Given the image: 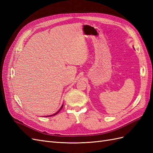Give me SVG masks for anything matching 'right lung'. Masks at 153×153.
I'll list each match as a JSON object with an SVG mask.
<instances>
[{"instance_id": "right-lung-1", "label": "right lung", "mask_w": 153, "mask_h": 153, "mask_svg": "<svg viewBox=\"0 0 153 153\" xmlns=\"http://www.w3.org/2000/svg\"><path fill=\"white\" fill-rule=\"evenodd\" d=\"M62 107H63V105H62V106H61V108H60V109L58 110V112H57L56 113H55V114H53V115H47V117H51V116H53V115H56V114H57L59 112H60V111H61V110L62 108Z\"/></svg>"}]
</instances>
